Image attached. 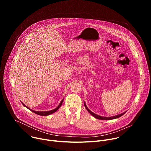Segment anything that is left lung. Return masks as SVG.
Segmentation results:
<instances>
[{
  "label": "left lung",
  "instance_id": "8db88e82",
  "mask_svg": "<svg viewBox=\"0 0 151 151\" xmlns=\"http://www.w3.org/2000/svg\"><path fill=\"white\" fill-rule=\"evenodd\" d=\"M84 106L85 107L86 109L87 110V111H88L92 116H94V118H96V119H101V120H111V119H116V118H119L120 116H122L124 114H125V113L127 112V111H125V112H123V113H122V114H119V115H115V116H110V117H105V116H101L98 115H97V114L93 113V112H91V111L88 108V107H87V105H86V103H85V101H84Z\"/></svg>",
  "mask_w": 151,
  "mask_h": 151
}]
</instances>
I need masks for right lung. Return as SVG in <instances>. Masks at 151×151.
<instances>
[{"instance_id": "add662e5", "label": "right lung", "mask_w": 151, "mask_h": 151, "mask_svg": "<svg viewBox=\"0 0 151 151\" xmlns=\"http://www.w3.org/2000/svg\"><path fill=\"white\" fill-rule=\"evenodd\" d=\"M63 100H64V99L60 101V104H58V106L57 107H55V109H52V110H51V111H33V110L31 109L30 108H29V107H28L27 106H26L23 103L21 102V103H22V104H23V106H24V107H26V108L29 109L30 111L34 112L35 114H37V115H40V116H48V115H51V114H53V113H55V112L60 108V107L61 106V104H62V103H63Z\"/></svg>"}]
</instances>
